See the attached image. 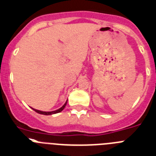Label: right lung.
<instances>
[{
  "mask_svg": "<svg viewBox=\"0 0 156 156\" xmlns=\"http://www.w3.org/2000/svg\"><path fill=\"white\" fill-rule=\"evenodd\" d=\"M68 102V101H67ZM67 102L64 103V106H62L61 108H60L59 109H57V110H55V111H52V112H43V111H40V110H38V109H33V110H35V111L36 112V113H40V114H43V115H51V114H54V113H60V112H61L63 110V109H64V107H65L66 104H67Z\"/></svg>",
  "mask_w": 156,
  "mask_h": 156,
  "instance_id": "obj_1",
  "label": "right lung"
}]
</instances>
